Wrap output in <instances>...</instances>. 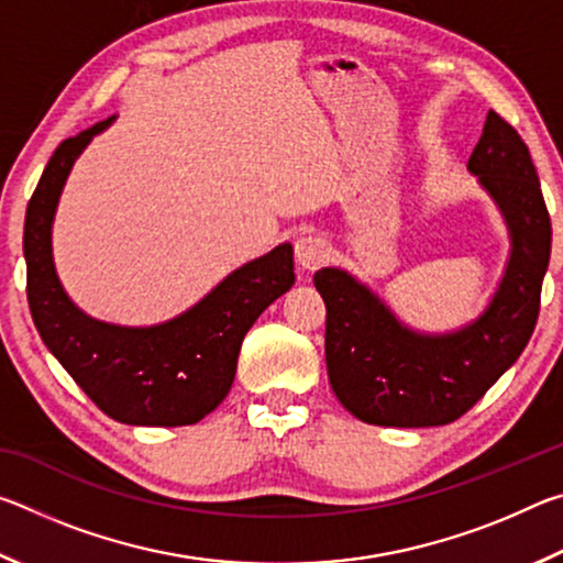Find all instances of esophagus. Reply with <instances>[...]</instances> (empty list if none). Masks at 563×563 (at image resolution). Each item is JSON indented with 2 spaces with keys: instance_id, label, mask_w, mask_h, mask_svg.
<instances>
[{
  "instance_id": "obj_1",
  "label": "esophagus",
  "mask_w": 563,
  "mask_h": 563,
  "mask_svg": "<svg viewBox=\"0 0 563 563\" xmlns=\"http://www.w3.org/2000/svg\"><path fill=\"white\" fill-rule=\"evenodd\" d=\"M328 255H330V247L325 243V238H320L316 233L302 235L298 238V243H295V261H298L302 271L320 268V265L328 261Z\"/></svg>"
}]
</instances>
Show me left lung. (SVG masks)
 Returning a JSON list of instances; mask_svg holds the SVG:
<instances>
[{"label":"left lung","mask_w":563,"mask_h":563,"mask_svg":"<svg viewBox=\"0 0 563 563\" xmlns=\"http://www.w3.org/2000/svg\"><path fill=\"white\" fill-rule=\"evenodd\" d=\"M466 170L509 235L499 285L479 316L452 330H419L350 271L328 265L312 275L328 308L330 387L360 422L407 430L454 422L519 360L537 325L551 221L529 148L489 111Z\"/></svg>","instance_id":"left-lung-1"}]
</instances>
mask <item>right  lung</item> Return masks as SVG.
Here are the masks:
<instances>
[{
    "instance_id": "obj_1",
    "label": "right lung",
    "mask_w": 563,
    "mask_h": 563,
    "mask_svg": "<svg viewBox=\"0 0 563 563\" xmlns=\"http://www.w3.org/2000/svg\"><path fill=\"white\" fill-rule=\"evenodd\" d=\"M113 121L62 141L44 168L24 218L26 298L44 345L103 415L131 427L196 424L231 393L245 332L292 288V245L280 243L243 263L164 322L119 325L91 318L62 285L52 231L76 158Z\"/></svg>"
}]
</instances>
